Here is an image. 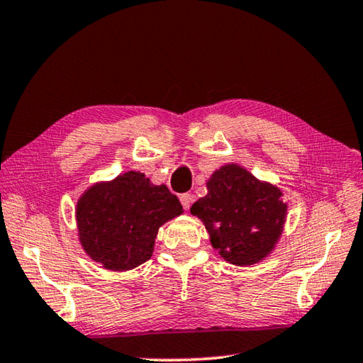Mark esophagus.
Returning a JSON list of instances; mask_svg holds the SVG:
<instances>
[{"mask_svg":"<svg viewBox=\"0 0 363 363\" xmlns=\"http://www.w3.org/2000/svg\"><path fill=\"white\" fill-rule=\"evenodd\" d=\"M180 202L184 210H189V206L192 205V202H194V196L189 194V192H184V194L180 196Z\"/></svg>","mask_w":363,"mask_h":363,"instance_id":"34e87169","label":"esophagus"}]
</instances>
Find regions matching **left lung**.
Here are the masks:
<instances>
[{
    "mask_svg": "<svg viewBox=\"0 0 363 363\" xmlns=\"http://www.w3.org/2000/svg\"><path fill=\"white\" fill-rule=\"evenodd\" d=\"M208 194L191 206L227 262L249 266L268 255L285 223L282 192L258 182L246 169L227 164L206 183Z\"/></svg>",
    "mask_w": 363,
    "mask_h": 363,
    "instance_id": "obj_1",
    "label": "left lung"
}]
</instances>
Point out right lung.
I'll list each match as a JSON object with an SVG mask.
<instances>
[{
  "label": "right lung",
  "instance_id": "add662e5",
  "mask_svg": "<svg viewBox=\"0 0 363 363\" xmlns=\"http://www.w3.org/2000/svg\"><path fill=\"white\" fill-rule=\"evenodd\" d=\"M183 213L166 184L127 172L89 188L77 205L79 241L106 269L128 271L149 260L158 228Z\"/></svg>",
  "mask_w": 363,
  "mask_h": 363
}]
</instances>
